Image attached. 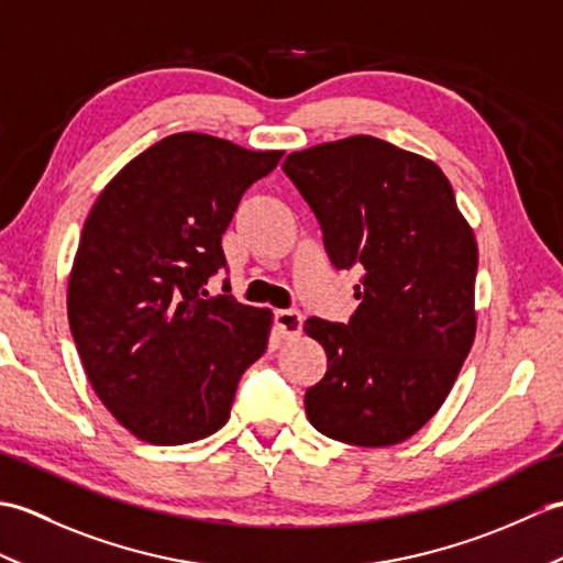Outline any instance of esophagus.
<instances>
[{
    "mask_svg": "<svg viewBox=\"0 0 563 563\" xmlns=\"http://www.w3.org/2000/svg\"><path fill=\"white\" fill-rule=\"evenodd\" d=\"M273 324L283 339H292L302 329V314L297 309H278L273 314Z\"/></svg>",
    "mask_w": 563,
    "mask_h": 563,
    "instance_id": "obj_1",
    "label": "esophagus"
}]
</instances>
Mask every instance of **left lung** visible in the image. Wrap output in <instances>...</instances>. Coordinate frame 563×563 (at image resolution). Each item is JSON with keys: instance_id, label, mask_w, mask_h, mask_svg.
<instances>
[{"instance_id": "left-lung-1", "label": "left lung", "mask_w": 563, "mask_h": 563, "mask_svg": "<svg viewBox=\"0 0 563 563\" xmlns=\"http://www.w3.org/2000/svg\"><path fill=\"white\" fill-rule=\"evenodd\" d=\"M283 172L333 266L363 271L349 324L305 321L327 351L305 391L309 423L349 445H397L435 416L474 343L472 227L435 162L373 135L292 152Z\"/></svg>"}]
</instances>
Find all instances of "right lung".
Listing matches in <instances>:
<instances>
[{
	"instance_id": "add662e5",
	"label": "right lung",
	"mask_w": 563,
	"mask_h": 563,
	"mask_svg": "<svg viewBox=\"0 0 563 563\" xmlns=\"http://www.w3.org/2000/svg\"><path fill=\"white\" fill-rule=\"evenodd\" d=\"M283 152L176 133L128 162L79 236L67 319L93 391L115 421L152 445L220 430L239 377L266 353L271 309L210 297L227 266L222 234L244 190Z\"/></svg>"
}]
</instances>
